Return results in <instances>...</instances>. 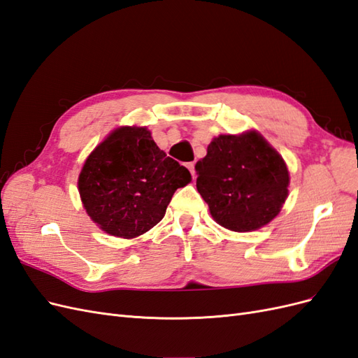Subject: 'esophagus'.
Wrapping results in <instances>:
<instances>
[{"label": "esophagus", "instance_id": "1", "mask_svg": "<svg viewBox=\"0 0 358 358\" xmlns=\"http://www.w3.org/2000/svg\"><path fill=\"white\" fill-rule=\"evenodd\" d=\"M187 167L189 169V171H191V175H192V179H196V161H192V162H188L187 164Z\"/></svg>", "mask_w": 358, "mask_h": 358}]
</instances>
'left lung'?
Listing matches in <instances>:
<instances>
[{
    "label": "left lung",
    "instance_id": "8db88e82",
    "mask_svg": "<svg viewBox=\"0 0 358 358\" xmlns=\"http://www.w3.org/2000/svg\"><path fill=\"white\" fill-rule=\"evenodd\" d=\"M196 171L197 189L213 220L231 231L262 229L288 196L285 161L257 131L215 137Z\"/></svg>",
    "mask_w": 358,
    "mask_h": 358
}]
</instances>
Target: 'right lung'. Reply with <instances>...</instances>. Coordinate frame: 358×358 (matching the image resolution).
<instances>
[{"mask_svg":"<svg viewBox=\"0 0 358 358\" xmlns=\"http://www.w3.org/2000/svg\"><path fill=\"white\" fill-rule=\"evenodd\" d=\"M191 173L167 157L145 127H121L86 158L79 192L91 220L110 236L133 239L157 225Z\"/></svg>","mask_w":358,"mask_h":358,"instance_id":"obj_1","label":"right lung"}]
</instances>
